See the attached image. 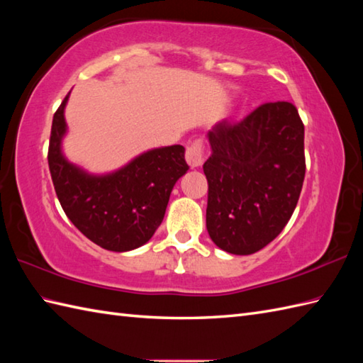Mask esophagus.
I'll list each match as a JSON object with an SVG mask.
<instances>
[{
    "instance_id": "34e87169",
    "label": "esophagus",
    "mask_w": 363,
    "mask_h": 363,
    "mask_svg": "<svg viewBox=\"0 0 363 363\" xmlns=\"http://www.w3.org/2000/svg\"><path fill=\"white\" fill-rule=\"evenodd\" d=\"M204 157H206V151H204V143L201 138H196V140L191 142L187 150H186V160L187 164L191 167V168H198L203 165L204 162Z\"/></svg>"
}]
</instances>
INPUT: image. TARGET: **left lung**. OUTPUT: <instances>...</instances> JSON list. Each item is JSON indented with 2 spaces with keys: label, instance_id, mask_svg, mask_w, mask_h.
I'll return each instance as SVG.
<instances>
[{
  "label": "left lung",
  "instance_id": "obj_1",
  "mask_svg": "<svg viewBox=\"0 0 363 363\" xmlns=\"http://www.w3.org/2000/svg\"><path fill=\"white\" fill-rule=\"evenodd\" d=\"M206 226L212 242L238 256L281 234L306 174L304 125L291 103H265L237 123L209 130Z\"/></svg>",
  "mask_w": 363,
  "mask_h": 363
}]
</instances>
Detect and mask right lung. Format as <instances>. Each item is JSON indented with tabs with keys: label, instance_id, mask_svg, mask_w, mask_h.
Returning a JSON list of instances; mask_svg holds the SVG:
<instances>
[{
	"label": "right lung",
	"instance_id": "obj_1",
	"mask_svg": "<svg viewBox=\"0 0 363 363\" xmlns=\"http://www.w3.org/2000/svg\"><path fill=\"white\" fill-rule=\"evenodd\" d=\"M68 94L52 117L48 165L65 215L89 240L125 252L145 245L164 220L169 194L189 165L184 146L146 151L117 172L95 176L68 162L60 150Z\"/></svg>",
	"mask_w": 363,
	"mask_h": 363
}]
</instances>
